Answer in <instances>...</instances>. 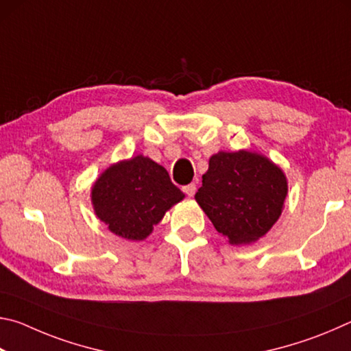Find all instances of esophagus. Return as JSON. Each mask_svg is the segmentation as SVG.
I'll return each mask as SVG.
<instances>
[{
	"instance_id": "obj_1",
	"label": "esophagus",
	"mask_w": 351,
	"mask_h": 351,
	"mask_svg": "<svg viewBox=\"0 0 351 351\" xmlns=\"http://www.w3.org/2000/svg\"><path fill=\"white\" fill-rule=\"evenodd\" d=\"M182 190H184V193L187 195V197H193L195 192H197V184L190 182V184H187V186H184Z\"/></svg>"
}]
</instances>
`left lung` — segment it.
<instances>
[{
	"instance_id": "obj_1",
	"label": "left lung",
	"mask_w": 351,
	"mask_h": 351,
	"mask_svg": "<svg viewBox=\"0 0 351 351\" xmlns=\"http://www.w3.org/2000/svg\"><path fill=\"white\" fill-rule=\"evenodd\" d=\"M287 192V178L268 158L219 152L209 159L195 199L229 243L247 245L277 221Z\"/></svg>"
}]
</instances>
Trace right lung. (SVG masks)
Wrapping results in <instances>:
<instances>
[{
    "label": "right lung",
    "mask_w": 351,
    "mask_h": 351,
    "mask_svg": "<svg viewBox=\"0 0 351 351\" xmlns=\"http://www.w3.org/2000/svg\"><path fill=\"white\" fill-rule=\"evenodd\" d=\"M96 215L111 232L127 240H144L184 193L162 165L134 156L111 165L93 187Z\"/></svg>",
    "instance_id": "add662e5"
}]
</instances>
